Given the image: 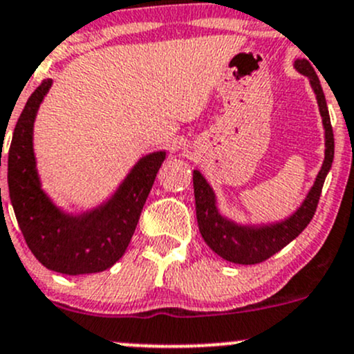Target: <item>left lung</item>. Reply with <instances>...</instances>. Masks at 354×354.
<instances>
[{
    "mask_svg": "<svg viewBox=\"0 0 354 354\" xmlns=\"http://www.w3.org/2000/svg\"><path fill=\"white\" fill-rule=\"evenodd\" d=\"M294 67L302 75L309 77L310 87L316 94L317 106H319L326 139L324 161H322L313 188H310L306 200L302 201L301 207L289 218L275 221V223L259 225V227L257 225H239L220 215L212 186L207 183L200 171H193V188H195L196 218L200 234L207 242V245L228 262L254 266V263H260L272 257L279 250H282L287 243L292 242L313 220L317 203H319L322 185H324L326 176L331 169L333 158H335V136H333L331 119H329L321 82L314 72L313 65L306 58H297L294 62Z\"/></svg>",
    "mask_w": 354,
    "mask_h": 354,
    "instance_id": "obj_1",
    "label": "left lung"
}]
</instances>
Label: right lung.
<instances>
[{
    "label": "right lung",
    "mask_w": 354,
    "mask_h": 354,
    "mask_svg": "<svg viewBox=\"0 0 354 354\" xmlns=\"http://www.w3.org/2000/svg\"><path fill=\"white\" fill-rule=\"evenodd\" d=\"M50 87V79L38 85L15 126L8 151L10 200L26 245L46 269L67 275L102 272L129 245L166 153L139 159L106 203L80 215L62 212L41 189L33 153V122Z\"/></svg>",
    "instance_id": "1"
}]
</instances>
